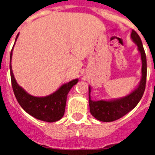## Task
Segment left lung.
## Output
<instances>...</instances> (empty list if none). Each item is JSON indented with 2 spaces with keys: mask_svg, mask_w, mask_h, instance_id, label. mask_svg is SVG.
<instances>
[{
  "mask_svg": "<svg viewBox=\"0 0 155 155\" xmlns=\"http://www.w3.org/2000/svg\"><path fill=\"white\" fill-rule=\"evenodd\" d=\"M131 38L133 41L137 45L138 48L141 54L142 59V78L140 85L132 93L121 99L115 101H91L90 97L91 88L89 87V107L90 112L96 119L100 121L110 122L121 118L122 116L130 112L134 109L136 105L140 101L143 97L147 77V64H146V55L144 47L141 42L140 37L135 30H132Z\"/></svg>",
  "mask_w": 155,
  "mask_h": 155,
  "instance_id": "left-lung-1",
  "label": "left lung"
}]
</instances>
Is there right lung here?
<instances>
[{
    "label": "right lung",
    "mask_w": 155,
    "mask_h": 155,
    "mask_svg": "<svg viewBox=\"0 0 155 155\" xmlns=\"http://www.w3.org/2000/svg\"><path fill=\"white\" fill-rule=\"evenodd\" d=\"M18 35L16 36L17 39ZM11 56L10 58V69L12 88L16 100L20 107L35 118L46 122H54L60 120L64 115L66 106L67 96L73 86L78 82V79L73 80L67 84H64L52 95L45 97H35L30 96L18 85L13 75L11 68Z\"/></svg>",
    "instance_id": "add662e5"
}]
</instances>
